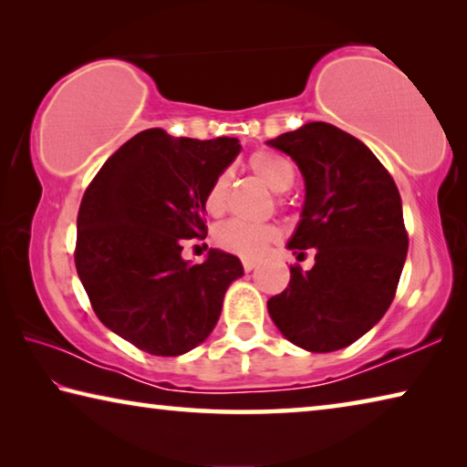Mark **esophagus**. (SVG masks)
<instances>
[{"label": "esophagus", "instance_id": "esophagus-1", "mask_svg": "<svg viewBox=\"0 0 467 467\" xmlns=\"http://www.w3.org/2000/svg\"><path fill=\"white\" fill-rule=\"evenodd\" d=\"M255 265H257L255 259H243V270H244V272L255 270Z\"/></svg>", "mask_w": 467, "mask_h": 467}]
</instances>
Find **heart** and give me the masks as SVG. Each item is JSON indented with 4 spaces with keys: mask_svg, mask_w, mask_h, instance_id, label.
<instances>
[{
    "mask_svg": "<svg viewBox=\"0 0 467 467\" xmlns=\"http://www.w3.org/2000/svg\"><path fill=\"white\" fill-rule=\"evenodd\" d=\"M247 169L255 175L264 185H267L275 193L288 192L295 183V167L288 158L272 152V150H255L247 158ZM228 192H231V175L220 172L214 177L203 195V210L210 216H220L228 205ZM282 203V200H278ZM280 239L278 228L272 224H244L239 220H231L216 228L214 241L220 249L234 253L243 259L262 257L270 244Z\"/></svg>",
    "mask_w": 467,
    "mask_h": 467,
    "instance_id": "obj_1",
    "label": "heart"
}]
</instances>
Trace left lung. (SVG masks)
Here are the masks:
<instances>
[{"label":"left lung","mask_w":467,"mask_h":467,"mask_svg":"<svg viewBox=\"0 0 467 467\" xmlns=\"http://www.w3.org/2000/svg\"><path fill=\"white\" fill-rule=\"evenodd\" d=\"M305 177L303 220L288 249L315 247L309 272L267 300L275 326L309 352L350 346L389 309L408 253L401 197L379 158L336 125L313 121L267 141Z\"/></svg>","instance_id":"obj_1"}]
</instances>
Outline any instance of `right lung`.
<instances>
[{
    "instance_id": "1",
    "label": "right lung",
    "mask_w": 467,
    "mask_h": 467,
    "mask_svg": "<svg viewBox=\"0 0 467 467\" xmlns=\"http://www.w3.org/2000/svg\"><path fill=\"white\" fill-rule=\"evenodd\" d=\"M236 138H172L146 130L102 164L78 212L74 262L97 317L154 357L202 344L223 311L234 255L212 249L189 265L183 244L205 239L203 195L239 154Z\"/></svg>"
}]
</instances>
